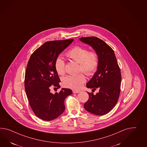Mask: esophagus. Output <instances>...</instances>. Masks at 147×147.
Instances as JSON below:
<instances>
[{
  "mask_svg": "<svg viewBox=\"0 0 147 147\" xmlns=\"http://www.w3.org/2000/svg\"><path fill=\"white\" fill-rule=\"evenodd\" d=\"M72 92H73V93H78L79 91V90H72Z\"/></svg>",
  "mask_w": 147,
  "mask_h": 147,
  "instance_id": "1",
  "label": "esophagus"
}]
</instances>
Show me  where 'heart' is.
<instances>
[{
  "label": "heart",
  "instance_id": "heart-1",
  "mask_svg": "<svg viewBox=\"0 0 147 147\" xmlns=\"http://www.w3.org/2000/svg\"><path fill=\"white\" fill-rule=\"evenodd\" d=\"M67 57L79 63V71L83 72L88 76L93 75L98 70V57L95 51H90L82 46H76L69 50ZM65 63L61 57H57L55 61V68L58 74L64 75ZM86 82L83 74L77 75L67 76L63 78L62 83L64 86L75 90H78Z\"/></svg>",
  "mask_w": 147,
  "mask_h": 147
}]
</instances>
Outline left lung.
I'll return each mask as SVG.
<instances>
[{"label": "left lung", "instance_id": "obj_1", "mask_svg": "<svg viewBox=\"0 0 147 147\" xmlns=\"http://www.w3.org/2000/svg\"><path fill=\"white\" fill-rule=\"evenodd\" d=\"M80 40L92 46L98 57V70L87 83V88L98 90L95 95L89 93V98L84 104L87 111L102 116L108 113L116 105L121 92L120 68L112 49L107 44L96 37L80 38Z\"/></svg>", "mask_w": 147, "mask_h": 147}]
</instances>
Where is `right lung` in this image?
Listing matches in <instances>:
<instances>
[{
  "mask_svg": "<svg viewBox=\"0 0 147 147\" xmlns=\"http://www.w3.org/2000/svg\"><path fill=\"white\" fill-rule=\"evenodd\" d=\"M73 39L45 42L32 53L26 66L24 87L32 110L38 118L52 121L60 116L65 110L64 100L72 90L62 88L54 94L50 92L52 85L60 88V78L55 61Z\"/></svg>",
  "mask_w": 147,
  "mask_h": 147,
  "instance_id": "right-lung-1",
  "label": "right lung"
}]
</instances>
